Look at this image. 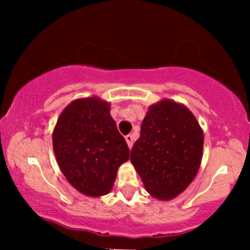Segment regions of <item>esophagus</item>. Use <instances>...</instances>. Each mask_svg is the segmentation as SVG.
<instances>
[{"label": "esophagus", "mask_w": 250, "mask_h": 250, "mask_svg": "<svg viewBox=\"0 0 250 250\" xmlns=\"http://www.w3.org/2000/svg\"><path fill=\"white\" fill-rule=\"evenodd\" d=\"M125 141H127V145H128V147L129 148H131L133 147V143H134V137H133V135H127V136H125Z\"/></svg>", "instance_id": "obj_1"}]
</instances>
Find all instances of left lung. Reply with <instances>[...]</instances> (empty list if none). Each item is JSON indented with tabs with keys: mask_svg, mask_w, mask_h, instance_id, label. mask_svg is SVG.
Segmentation results:
<instances>
[{
	"mask_svg": "<svg viewBox=\"0 0 250 250\" xmlns=\"http://www.w3.org/2000/svg\"><path fill=\"white\" fill-rule=\"evenodd\" d=\"M203 131L186 105L171 100L150 105L141 125L130 161L146 190L157 200H171L199 171Z\"/></svg>",
	"mask_w": 250,
	"mask_h": 250,
	"instance_id": "left-lung-1",
	"label": "left lung"
}]
</instances>
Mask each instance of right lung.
<instances>
[{"label": "right lung", "mask_w": 250, "mask_h": 250, "mask_svg": "<svg viewBox=\"0 0 250 250\" xmlns=\"http://www.w3.org/2000/svg\"><path fill=\"white\" fill-rule=\"evenodd\" d=\"M53 148L68 182L90 197L111 190L119 167L130 154L110 116V104L95 96L64 108L53 131Z\"/></svg>", "instance_id": "1"}]
</instances>
